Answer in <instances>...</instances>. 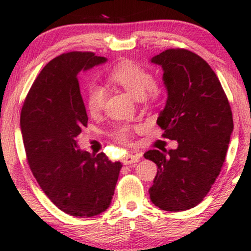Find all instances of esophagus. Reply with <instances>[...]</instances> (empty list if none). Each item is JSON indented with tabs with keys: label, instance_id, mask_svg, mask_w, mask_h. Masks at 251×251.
<instances>
[{
	"label": "esophagus",
	"instance_id": "34e87169",
	"mask_svg": "<svg viewBox=\"0 0 251 251\" xmlns=\"http://www.w3.org/2000/svg\"><path fill=\"white\" fill-rule=\"evenodd\" d=\"M140 160V154L138 153H129L126 154L123 159V163L125 164H133L137 163Z\"/></svg>",
	"mask_w": 251,
	"mask_h": 251
}]
</instances>
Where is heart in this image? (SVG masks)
Instances as JSON below:
<instances>
[{"label": "heart", "instance_id": "obj_1", "mask_svg": "<svg viewBox=\"0 0 251 251\" xmlns=\"http://www.w3.org/2000/svg\"><path fill=\"white\" fill-rule=\"evenodd\" d=\"M109 80L119 87L125 89L137 99L143 98L147 92L150 97H155L157 89L154 85V77L145 68L131 60H122L115 65L109 72ZM106 92L101 87L91 85L88 90L87 106L90 114H98L104 107ZM131 126H120L115 130V138L120 142H126L131 133Z\"/></svg>", "mask_w": 251, "mask_h": 251}]
</instances>
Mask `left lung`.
<instances>
[{"instance_id": "obj_1", "label": "left lung", "mask_w": 251, "mask_h": 251, "mask_svg": "<svg viewBox=\"0 0 251 251\" xmlns=\"http://www.w3.org/2000/svg\"><path fill=\"white\" fill-rule=\"evenodd\" d=\"M163 70L168 98L156 123L176 150H150L157 166L151 201L166 211L194 208L218 177L233 131V116L217 75L186 49H168L151 59Z\"/></svg>"}]
</instances>
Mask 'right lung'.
<instances>
[{
	"mask_svg": "<svg viewBox=\"0 0 251 251\" xmlns=\"http://www.w3.org/2000/svg\"><path fill=\"white\" fill-rule=\"evenodd\" d=\"M106 60L80 51L56 57L34 81L20 113L34 177L53 204L74 217H92L109 207L122 168L105 153L91 154L77 145L88 125L77 75Z\"/></svg>",
	"mask_w": 251,
	"mask_h": 251,
	"instance_id": "1",
	"label": "right lung"
}]
</instances>
